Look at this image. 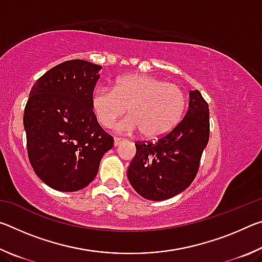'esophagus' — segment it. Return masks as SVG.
Returning <instances> with one entry per match:
<instances>
[{
    "instance_id": "esophagus-1",
    "label": "esophagus",
    "mask_w": 262,
    "mask_h": 262,
    "mask_svg": "<svg viewBox=\"0 0 262 262\" xmlns=\"http://www.w3.org/2000/svg\"><path fill=\"white\" fill-rule=\"evenodd\" d=\"M121 142H122V139H120V137H114V141H113L114 147H118V145L120 144Z\"/></svg>"
}]
</instances>
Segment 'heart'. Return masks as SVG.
Returning <instances> with one entry per match:
<instances>
[{
  "instance_id": "heart-1",
  "label": "heart",
  "mask_w": 262,
  "mask_h": 262,
  "mask_svg": "<svg viewBox=\"0 0 262 262\" xmlns=\"http://www.w3.org/2000/svg\"><path fill=\"white\" fill-rule=\"evenodd\" d=\"M187 99L181 88L150 75L130 74L118 78L112 90L96 88L91 107L97 121L105 128L130 113L115 126L119 133L141 132L144 139H159L183 119Z\"/></svg>"
}]
</instances>
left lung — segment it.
<instances>
[{
    "instance_id": "obj_1",
    "label": "left lung",
    "mask_w": 262,
    "mask_h": 262,
    "mask_svg": "<svg viewBox=\"0 0 262 262\" xmlns=\"http://www.w3.org/2000/svg\"><path fill=\"white\" fill-rule=\"evenodd\" d=\"M209 107L199 90L189 92L188 111L178 125L156 142L136 141L127 177L141 196L162 201L192 184L209 140Z\"/></svg>"
}]
</instances>
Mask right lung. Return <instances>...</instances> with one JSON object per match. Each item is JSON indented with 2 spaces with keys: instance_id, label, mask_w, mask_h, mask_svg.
Masks as SVG:
<instances>
[{
  "instance_id": "obj_1",
  "label": "right lung",
  "mask_w": 262,
  "mask_h": 262,
  "mask_svg": "<svg viewBox=\"0 0 262 262\" xmlns=\"http://www.w3.org/2000/svg\"><path fill=\"white\" fill-rule=\"evenodd\" d=\"M100 66L85 60L62 62L34 83L24 110L26 149L43 183L76 192L95 179L113 137L97 121L91 95Z\"/></svg>"
}]
</instances>
